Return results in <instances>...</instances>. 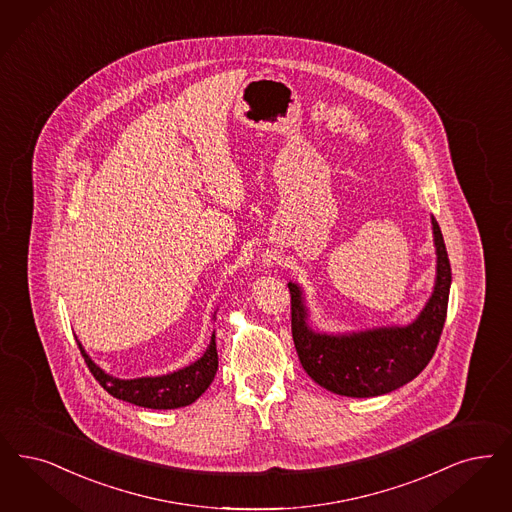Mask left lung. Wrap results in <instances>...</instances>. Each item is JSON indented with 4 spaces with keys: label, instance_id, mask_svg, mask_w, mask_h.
<instances>
[{
    "label": "left lung",
    "instance_id": "obj_1",
    "mask_svg": "<svg viewBox=\"0 0 512 512\" xmlns=\"http://www.w3.org/2000/svg\"><path fill=\"white\" fill-rule=\"evenodd\" d=\"M436 249V278L429 301L408 326H383L347 333H326L310 326L303 287L289 282L291 331L299 360L320 387L350 398L381 396L413 381L436 350L442 335L451 268L442 230L430 217Z\"/></svg>",
    "mask_w": 512,
    "mask_h": 512
}]
</instances>
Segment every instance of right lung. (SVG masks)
I'll list each match as a JSON object with an SVG mask.
<instances>
[{"instance_id": "1", "label": "right lung", "mask_w": 512, "mask_h": 512, "mask_svg": "<svg viewBox=\"0 0 512 512\" xmlns=\"http://www.w3.org/2000/svg\"><path fill=\"white\" fill-rule=\"evenodd\" d=\"M215 314H217V310L213 312V318H215ZM78 347L82 350L87 368L108 394H112L114 398L123 400V402L141 406V408L177 409L190 406L211 385V381L215 379L217 368H219L215 333L211 335L209 347L205 348L204 354L196 362L177 369V371L165 373V375L137 377V379H120V377L106 373L103 368H99L91 360V356L85 352L80 341H78Z\"/></svg>"}]
</instances>
